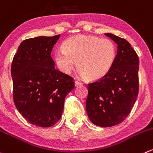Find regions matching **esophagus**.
<instances>
[{"label": "esophagus", "instance_id": "34e87169", "mask_svg": "<svg viewBox=\"0 0 153 153\" xmlns=\"http://www.w3.org/2000/svg\"><path fill=\"white\" fill-rule=\"evenodd\" d=\"M75 85L76 86H80V85H82V83L81 82V81H78V80H76V81H75Z\"/></svg>", "mask_w": 153, "mask_h": 153}]
</instances>
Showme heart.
Listing matches in <instances>:
<instances>
[{"instance_id": "heart-1", "label": "heart", "mask_w": 153, "mask_h": 153, "mask_svg": "<svg viewBox=\"0 0 153 153\" xmlns=\"http://www.w3.org/2000/svg\"><path fill=\"white\" fill-rule=\"evenodd\" d=\"M62 48L54 54L59 69L69 74L78 61V69L89 80L105 76L111 69L117 57V47L112 40L94 36L69 37L63 42Z\"/></svg>"}]
</instances>
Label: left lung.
<instances>
[{"label": "left lung", "mask_w": 153, "mask_h": 153, "mask_svg": "<svg viewBox=\"0 0 153 153\" xmlns=\"http://www.w3.org/2000/svg\"><path fill=\"white\" fill-rule=\"evenodd\" d=\"M117 44V53L111 70L88 84L86 110L89 119L98 126L121 123L128 117L139 91V58L125 39L105 33Z\"/></svg>", "instance_id": "8db88e82"}]
</instances>
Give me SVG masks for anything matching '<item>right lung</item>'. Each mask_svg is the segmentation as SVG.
Wrapping results in <instances>:
<instances>
[{
    "mask_svg": "<svg viewBox=\"0 0 153 153\" xmlns=\"http://www.w3.org/2000/svg\"><path fill=\"white\" fill-rule=\"evenodd\" d=\"M39 36L24 40L11 65L15 105L30 124L50 127L60 120L74 78L54 68L51 56L60 38Z\"/></svg>",
    "mask_w": 153,
    "mask_h": 153,
    "instance_id": "add662e5",
    "label": "right lung"
}]
</instances>
